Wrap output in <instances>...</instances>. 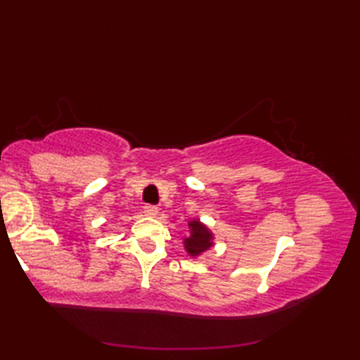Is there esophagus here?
Instances as JSON below:
<instances>
[{
	"label": "esophagus",
	"instance_id": "34e87169",
	"mask_svg": "<svg viewBox=\"0 0 360 360\" xmlns=\"http://www.w3.org/2000/svg\"><path fill=\"white\" fill-rule=\"evenodd\" d=\"M143 213L147 217H156L158 215V207H156V205L147 204V205H143Z\"/></svg>",
	"mask_w": 360,
	"mask_h": 360
}]
</instances>
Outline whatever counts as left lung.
I'll use <instances>...</instances> for the list:
<instances>
[{
    "instance_id": "left-lung-1",
    "label": "left lung",
    "mask_w": 360,
    "mask_h": 360,
    "mask_svg": "<svg viewBox=\"0 0 360 360\" xmlns=\"http://www.w3.org/2000/svg\"><path fill=\"white\" fill-rule=\"evenodd\" d=\"M190 236L184 240V248L190 257H198L213 246V233L200 219H192L188 223Z\"/></svg>"
}]
</instances>
